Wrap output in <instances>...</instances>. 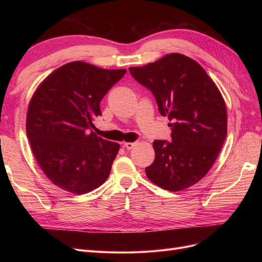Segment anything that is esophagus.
I'll return each mask as SVG.
<instances>
[{
  "label": "esophagus",
  "mask_w": 262,
  "mask_h": 262,
  "mask_svg": "<svg viewBox=\"0 0 262 262\" xmlns=\"http://www.w3.org/2000/svg\"><path fill=\"white\" fill-rule=\"evenodd\" d=\"M134 146H136V143H134V142H125V143H123V147L126 149H131Z\"/></svg>",
  "instance_id": "1"
}]
</instances>
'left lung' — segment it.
<instances>
[{"label":"left lung","mask_w":262,"mask_h":262,"mask_svg":"<svg viewBox=\"0 0 262 262\" xmlns=\"http://www.w3.org/2000/svg\"><path fill=\"white\" fill-rule=\"evenodd\" d=\"M129 71L171 121V142H153L147 178L169 191L193 186L211 169L226 138V106L217 86L199 63L180 53Z\"/></svg>","instance_id":"obj_1"}]
</instances>
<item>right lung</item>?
Returning <instances> with one entry per match:
<instances>
[{
    "mask_svg": "<svg viewBox=\"0 0 262 262\" xmlns=\"http://www.w3.org/2000/svg\"><path fill=\"white\" fill-rule=\"evenodd\" d=\"M126 70L74 61L47 76L30 99L26 132L38 165L66 191L83 194L104 184L120 145L97 137L99 104Z\"/></svg>",
    "mask_w": 262,
    "mask_h": 262,
    "instance_id": "add662e5",
    "label": "right lung"
}]
</instances>
